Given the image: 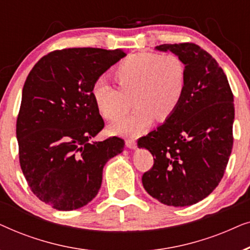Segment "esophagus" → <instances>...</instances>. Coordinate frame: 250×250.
<instances>
[{"label": "esophagus", "mask_w": 250, "mask_h": 250, "mask_svg": "<svg viewBox=\"0 0 250 250\" xmlns=\"http://www.w3.org/2000/svg\"><path fill=\"white\" fill-rule=\"evenodd\" d=\"M125 145L128 149H136V142L134 140H126Z\"/></svg>", "instance_id": "obj_1"}]
</instances>
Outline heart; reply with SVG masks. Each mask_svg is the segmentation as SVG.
Instances as JSON below:
<instances>
[{
  "label": "heart",
  "instance_id": "heart-1",
  "mask_svg": "<svg viewBox=\"0 0 250 250\" xmlns=\"http://www.w3.org/2000/svg\"><path fill=\"white\" fill-rule=\"evenodd\" d=\"M118 85L95 82L92 98L99 112L108 121L122 117L129 108L128 97L135 109L127 117L109 126L111 133L136 136L152 124L165 122L182 101L187 85V68L179 56L172 53H136L123 59L111 71Z\"/></svg>",
  "mask_w": 250,
  "mask_h": 250
}]
</instances>
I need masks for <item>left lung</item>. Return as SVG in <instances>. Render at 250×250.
<instances>
[{"label": "left lung", "instance_id": "8db88e82", "mask_svg": "<svg viewBox=\"0 0 250 250\" xmlns=\"http://www.w3.org/2000/svg\"><path fill=\"white\" fill-rule=\"evenodd\" d=\"M156 50L183 60L187 85L176 111L138 141L153 157L142 184L164 205L191 206L209 196L224 175L233 146V94L223 69L200 46L163 44Z\"/></svg>", "mask_w": 250, "mask_h": 250}]
</instances>
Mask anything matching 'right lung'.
Here are the masks:
<instances>
[{
  "mask_svg": "<svg viewBox=\"0 0 250 250\" xmlns=\"http://www.w3.org/2000/svg\"><path fill=\"white\" fill-rule=\"evenodd\" d=\"M125 56L121 49L53 51L27 77L16 131L20 167L33 193L56 209L90 203L105 163L124 149V140L116 136L93 141L104 123L92 87Z\"/></svg>",
  "mask_w": 250,
  "mask_h": 250,
  "instance_id": "right-lung-1",
  "label": "right lung"
}]
</instances>
